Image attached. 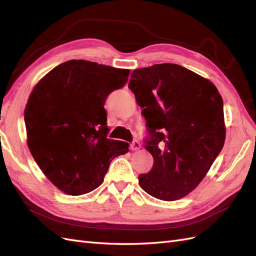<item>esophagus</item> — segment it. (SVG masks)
Wrapping results in <instances>:
<instances>
[{
	"mask_svg": "<svg viewBox=\"0 0 256 256\" xmlns=\"http://www.w3.org/2000/svg\"><path fill=\"white\" fill-rule=\"evenodd\" d=\"M140 148H141V144H140V142L136 141V140H134L132 143L130 144V150H138Z\"/></svg>",
	"mask_w": 256,
	"mask_h": 256,
	"instance_id": "34e87169",
	"label": "esophagus"
}]
</instances>
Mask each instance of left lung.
<instances>
[{
	"label": "left lung",
	"instance_id": "1",
	"mask_svg": "<svg viewBox=\"0 0 256 256\" xmlns=\"http://www.w3.org/2000/svg\"><path fill=\"white\" fill-rule=\"evenodd\" d=\"M128 88L142 108L152 168L141 188L162 200L186 196L202 182L226 141L223 100L214 85L176 64L132 72Z\"/></svg>",
	"mask_w": 256,
	"mask_h": 256
}]
</instances>
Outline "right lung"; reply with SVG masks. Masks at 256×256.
Here are the masks:
<instances>
[{"instance_id": "add662e5", "label": "right lung", "mask_w": 256, "mask_h": 256, "mask_svg": "<svg viewBox=\"0 0 256 256\" xmlns=\"http://www.w3.org/2000/svg\"><path fill=\"white\" fill-rule=\"evenodd\" d=\"M128 69L72 60L53 68L30 92L24 110L28 146L42 173L67 194L102 184L111 161L129 144L108 138L106 97Z\"/></svg>"}]
</instances>
